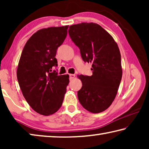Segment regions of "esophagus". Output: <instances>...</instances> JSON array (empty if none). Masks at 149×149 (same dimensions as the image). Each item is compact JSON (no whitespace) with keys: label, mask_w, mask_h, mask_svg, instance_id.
Wrapping results in <instances>:
<instances>
[{"label":"esophagus","mask_w":149,"mask_h":149,"mask_svg":"<svg viewBox=\"0 0 149 149\" xmlns=\"http://www.w3.org/2000/svg\"><path fill=\"white\" fill-rule=\"evenodd\" d=\"M75 77V75L74 74H70V79L72 80L74 79V78Z\"/></svg>","instance_id":"1"}]
</instances>
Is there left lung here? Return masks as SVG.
I'll use <instances>...</instances> for the list:
<instances>
[{
	"mask_svg": "<svg viewBox=\"0 0 149 149\" xmlns=\"http://www.w3.org/2000/svg\"><path fill=\"white\" fill-rule=\"evenodd\" d=\"M68 33L79 48L84 61L92 64L91 76L77 75L82 82V87L77 92L78 99L89 112H102L114 101L122 79L118 44L110 34L93 22L72 25Z\"/></svg>",
	"mask_w": 149,
	"mask_h": 149,
	"instance_id": "left-lung-1",
	"label": "left lung"
}]
</instances>
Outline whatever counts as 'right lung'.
Segmentation results:
<instances>
[{"label": "right lung", "mask_w": 149, "mask_h": 149, "mask_svg": "<svg viewBox=\"0 0 149 149\" xmlns=\"http://www.w3.org/2000/svg\"><path fill=\"white\" fill-rule=\"evenodd\" d=\"M68 26L39 29L27 40L17 68V78L25 99L40 114L49 116L61 107L69 75L50 72L57 65L58 47L66 37Z\"/></svg>", "instance_id": "1"}]
</instances>
